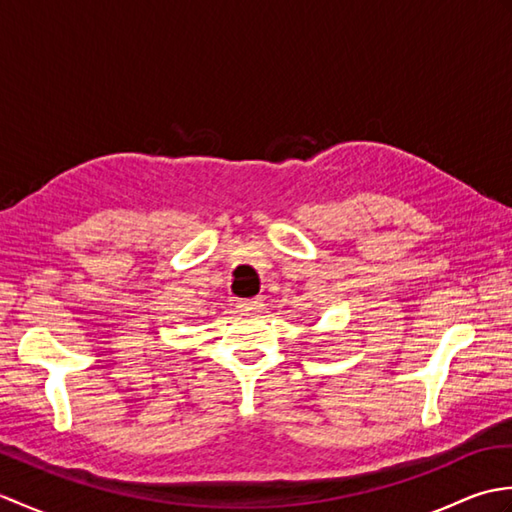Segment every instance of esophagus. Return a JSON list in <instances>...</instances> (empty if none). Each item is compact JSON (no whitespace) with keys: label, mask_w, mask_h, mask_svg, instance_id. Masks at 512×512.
I'll list each match as a JSON object with an SVG mask.
<instances>
[{"label":"esophagus","mask_w":512,"mask_h":512,"mask_svg":"<svg viewBox=\"0 0 512 512\" xmlns=\"http://www.w3.org/2000/svg\"><path fill=\"white\" fill-rule=\"evenodd\" d=\"M264 310V301L262 299H244L237 303V312L239 314H259Z\"/></svg>","instance_id":"1"}]
</instances>
